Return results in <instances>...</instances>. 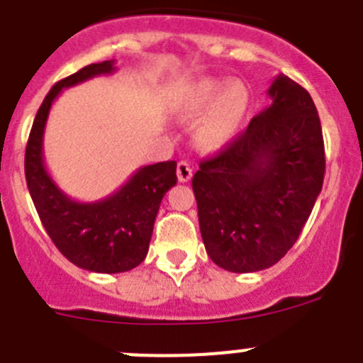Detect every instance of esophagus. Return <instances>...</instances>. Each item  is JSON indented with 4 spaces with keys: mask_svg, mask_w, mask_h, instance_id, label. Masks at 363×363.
<instances>
[{
    "mask_svg": "<svg viewBox=\"0 0 363 363\" xmlns=\"http://www.w3.org/2000/svg\"><path fill=\"white\" fill-rule=\"evenodd\" d=\"M191 174H193V168H191V166H189V162L179 161V164H177V179H179V182H188L189 179H191Z\"/></svg>",
    "mask_w": 363,
    "mask_h": 363,
    "instance_id": "obj_1",
    "label": "esophagus"
}]
</instances>
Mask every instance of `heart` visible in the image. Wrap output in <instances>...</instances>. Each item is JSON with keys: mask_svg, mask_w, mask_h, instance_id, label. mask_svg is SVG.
Returning a JSON list of instances; mask_svg holds the SVG:
<instances>
[{"mask_svg": "<svg viewBox=\"0 0 363 363\" xmlns=\"http://www.w3.org/2000/svg\"><path fill=\"white\" fill-rule=\"evenodd\" d=\"M249 107V89L240 80L204 79L195 86L182 114L188 121L201 120L197 143L204 150H216L235 138Z\"/></svg>", "mask_w": 363, "mask_h": 363, "instance_id": "heart-1", "label": "heart"}]
</instances>
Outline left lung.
<instances>
[{"label":"left lung","instance_id":"1","mask_svg":"<svg viewBox=\"0 0 363 363\" xmlns=\"http://www.w3.org/2000/svg\"><path fill=\"white\" fill-rule=\"evenodd\" d=\"M270 105L193 175L209 258L229 272H258L292 249L323 189V128L310 93L277 74Z\"/></svg>","mask_w":363,"mask_h":363}]
</instances>
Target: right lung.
Segmentation results:
<instances>
[{
    "label": "right lung",
    "mask_w": 363,
    "mask_h": 363,
    "mask_svg": "<svg viewBox=\"0 0 363 363\" xmlns=\"http://www.w3.org/2000/svg\"><path fill=\"white\" fill-rule=\"evenodd\" d=\"M114 71V60H104L57 82L37 111L25 154L28 191L52 242L71 263L100 274L127 272L147 258L159 206L177 184V162H157L141 166L109 197L79 202L67 197L46 170L44 128L55 98L66 87Z\"/></svg>",
    "instance_id": "right-lung-1"
}]
</instances>
